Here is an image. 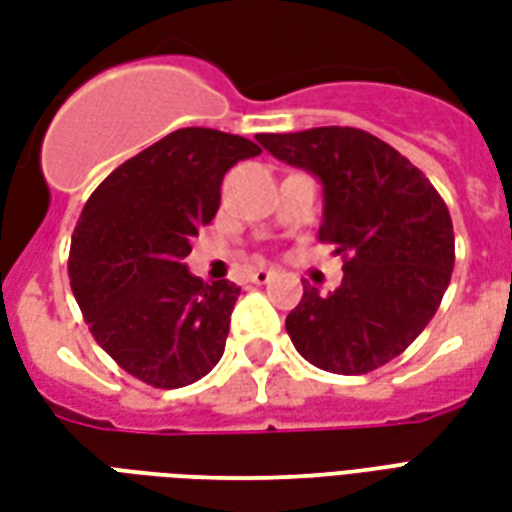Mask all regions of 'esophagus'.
Listing matches in <instances>:
<instances>
[{
    "label": "esophagus",
    "mask_w": 512,
    "mask_h": 512,
    "mask_svg": "<svg viewBox=\"0 0 512 512\" xmlns=\"http://www.w3.org/2000/svg\"><path fill=\"white\" fill-rule=\"evenodd\" d=\"M271 277H274V274H271L268 268H255V271L249 274V279H252L255 285H266V282H268V279H271Z\"/></svg>",
    "instance_id": "esophagus-1"
}]
</instances>
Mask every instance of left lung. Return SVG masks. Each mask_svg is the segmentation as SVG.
<instances>
[{"mask_svg": "<svg viewBox=\"0 0 512 512\" xmlns=\"http://www.w3.org/2000/svg\"><path fill=\"white\" fill-rule=\"evenodd\" d=\"M290 167L321 180V241L343 255V282L329 296L304 285L285 318L310 365L362 376L392 362L430 323L450 285L455 235L430 180L395 147L362 128L260 134Z\"/></svg>", "mask_w": 512, "mask_h": 512, "instance_id": "left-lung-1", "label": "left lung"}]
</instances>
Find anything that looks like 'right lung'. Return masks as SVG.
Listing matches in <instances>:
<instances>
[{
  "label": "right lung",
  "instance_id": "right-lung-1",
  "mask_svg": "<svg viewBox=\"0 0 512 512\" xmlns=\"http://www.w3.org/2000/svg\"><path fill=\"white\" fill-rule=\"evenodd\" d=\"M260 153L238 134L178 128L93 191L71 241V288L95 343L158 389L208 376L222 359L241 288L202 282L183 257L219 211L227 169Z\"/></svg>",
  "mask_w": 512,
  "mask_h": 512
}]
</instances>
